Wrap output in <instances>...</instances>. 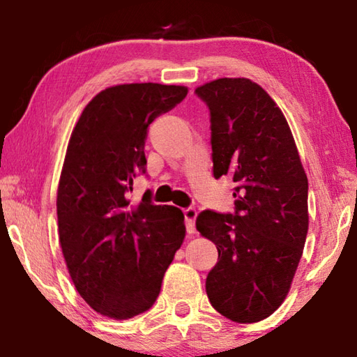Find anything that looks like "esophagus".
<instances>
[{
	"mask_svg": "<svg viewBox=\"0 0 357 357\" xmlns=\"http://www.w3.org/2000/svg\"><path fill=\"white\" fill-rule=\"evenodd\" d=\"M197 214L198 211L195 206H189L184 209V217H185V228H187V233L193 234L195 233V219H197Z\"/></svg>",
	"mask_w": 357,
	"mask_h": 357,
	"instance_id": "34e87169",
	"label": "esophagus"
}]
</instances>
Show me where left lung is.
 I'll use <instances>...</instances> for the list:
<instances>
[{"mask_svg":"<svg viewBox=\"0 0 357 357\" xmlns=\"http://www.w3.org/2000/svg\"><path fill=\"white\" fill-rule=\"evenodd\" d=\"M195 94L209 108L214 178L236 183L234 213L197 217L219 250L206 294L231 321L257 323L279 309L298 269L309 183L285 116L259 84L219 78Z\"/></svg>","mask_w":357,"mask_h":357,"instance_id":"8db88e82","label":"left lung"}]
</instances>
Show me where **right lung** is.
I'll list each match as a JSON object with an SVG mask.
<instances>
[{
	"label": "right lung",
	"mask_w": 357,
	"mask_h": 357,
	"mask_svg": "<svg viewBox=\"0 0 357 357\" xmlns=\"http://www.w3.org/2000/svg\"><path fill=\"white\" fill-rule=\"evenodd\" d=\"M187 88L132 83L107 88L84 107L72 130L59 179V243L70 279L100 315L128 319L146 312L185 236L179 208L129 192L146 173L144 138L153 121Z\"/></svg>",
	"instance_id": "1"
}]
</instances>
